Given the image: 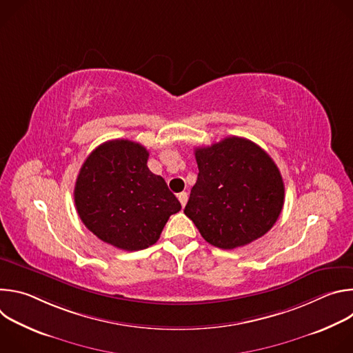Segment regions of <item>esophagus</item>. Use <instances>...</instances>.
Segmentation results:
<instances>
[{"mask_svg":"<svg viewBox=\"0 0 353 353\" xmlns=\"http://www.w3.org/2000/svg\"><path fill=\"white\" fill-rule=\"evenodd\" d=\"M177 198H179V201H180V204H181V207H184V205L187 204V199H188V194H187L185 191H183V192L177 194Z\"/></svg>","mask_w":353,"mask_h":353,"instance_id":"esophagus-1","label":"esophagus"}]
</instances>
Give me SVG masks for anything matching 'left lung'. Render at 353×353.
Segmentation results:
<instances>
[{
	"label": "left lung",
	"instance_id": "8db88e82",
	"mask_svg": "<svg viewBox=\"0 0 353 353\" xmlns=\"http://www.w3.org/2000/svg\"><path fill=\"white\" fill-rule=\"evenodd\" d=\"M196 183L184 214L210 244L233 250L264 236L281 215L283 180L253 141L228 137L195 148Z\"/></svg>",
	"mask_w": 353,
	"mask_h": 353
}]
</instances>
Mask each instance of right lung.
I'll list each match as a JSON object with an SVG mask.
<instances>
[{"label": "right lung", "mask_w": 353, "mask_h": 353, "mask_svg": "<svg viewBox=\"0 0 353 353\" xmlns=\"http://www.w3.org/2000/svg\"><path fill=\"white\" fill-rule=\"evenodd\" d=\"M145 146L128 139L99 145L83 162L74 190L78 215L102 241L127 251L152 245L181 204L146 166Z\"/></svg>", "instance_id": "right-lung-1"}]
</instances>
